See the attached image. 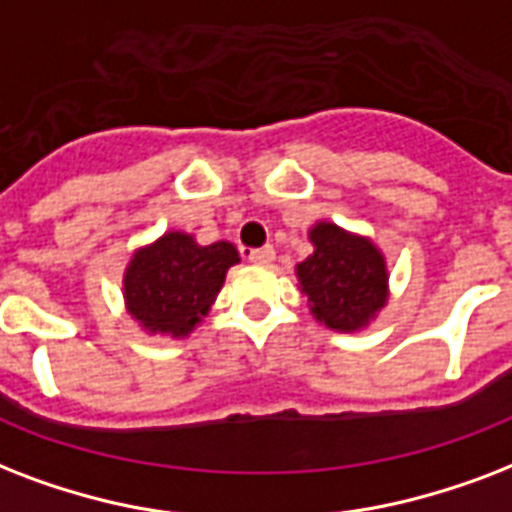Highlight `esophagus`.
Instances as JSON below:
<instances>
[{
  "instance_id": "obj_1",
  "label": "esophagus",
  "mask_w": 512,
  "mask_h": 512,
  "mask_svg": "<svg viewBox=\"0 0 512 512\" xmlns=\"http://www.w3.org/2000/svg\"><path fill=\"white\" fill-rule=\"evenodd\" d=\"M248 261H253V264H272L275 261V248L272 245L253 248V251H248Z\"/></svg>"
}]
</instances>
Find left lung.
<instances>
[{"instance_id":"1","label":"left lung","mask_w":512,"mask_h":512,"mask_svg":"<svg viewBox=\"0 0 512 512\" xmlns=\"http://www.w3.org/2000/svg\"><path fill=\"white\" fill-rule=\"evenodd\" d=\"M310 240L315 251L296 264V277L315 320L342 334L366 328L390 293L382 251L331 221L315 224Z\"/></svg>"}]
</instances>
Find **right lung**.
<instances>
[{
  "instance_id": "add662e5",
  "label": "right lung",
  "mask_w": 512,
  "mask_h": 512,
  "mask_svg": "<svg viewBox=\"0 0 512 512\" xmlns=\"http://www.w3.org/2000/svg\"><path fill=\"white\" fill-rule=\"evenodd\" d=\"M237 261L240 253L227 240L200 245L186 232H165L128 261L122 291L130 318L149 334L184 339L211 312Z\"/></svg>"
}]
</instances>
